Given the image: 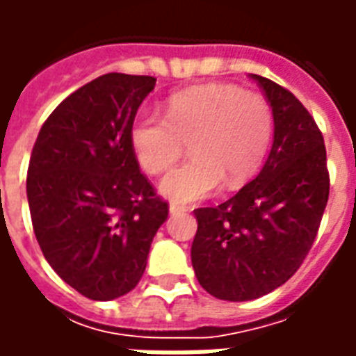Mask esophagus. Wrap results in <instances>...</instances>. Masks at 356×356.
<instances>
[{
	"mask_svg": "<svg viewBox=\"0 0 356 356\" xmlns=\"http://www.w3.org/2000/svg\"><path fill=\"white\" fill-rule=\"evenodd\" d=\"M183 211H186L185 206H179V204H170L171 216H177V213H183Z\"/></svg>",
	"mask_w": 356,
	"mask_h": 356,
	"instance_id": "1",
	"label": "esophagus"
}]
</instances>
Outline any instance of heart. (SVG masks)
<instances>
[{"mask_svg": "<svg viewBox=\"0 0 356 356\" xmlns=\"http://www.w3.org/2000/svg\"><path fill=\"white\" fill-rule=\"evenodd\" d=\"M273 108L259 93L209 83L171 95L165 118L143 114L131 125V147L143 170H171L191 145L193 160L171 171L160 193L173 202H196L244 186L261 168L273 139Z\"/></svg>", "mask_w": 356, "mask_h": 356, "instance_id": "obj_1", "label": "heart"}]
</instances>
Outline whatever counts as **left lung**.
Here are the masks:
<instances>
[{
	"label": "left lung",
	"instance_id": "8db88e82",
	"mask_svg": "<svg viewBox=\"0 0 356 356\" xmlns=\"http://www.w3.org/2000/svg\"><path fill=\"white\" fill-rule=\"evenodd\" d=\"M252 78L275 118L267 162L231 200L194 209V273L204 290L225 301L261 298L296 275L330 194L326 147L309 110L282 86L257 74Z\"/></svg>",
	"mask_w": 356,
	"mask_h": 356
}]
</instances>
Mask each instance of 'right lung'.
Segmentation results:
<instances>
[{"mask_svg":"<svg viewBox=\"0 0 356 356\" xmlns=\"http://www.w3.org/2000/svg\"><path fill=\"white\" fill-rule=\"evenodd\" d=\"M152 76L104 74L45 120L30 156L26 194L45 259L95 301L139 284L168 202L140 173L131 125Z\"/></svg>","mask_w":356,"mask_h":356,"instance_id":"right-lung-1","label":"right lung"}]
</instances>
